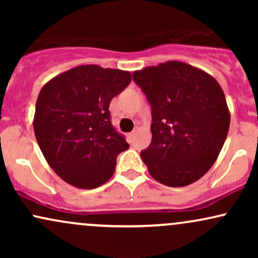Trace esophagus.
Wrapping results in <instances>:
<instances>
[{"mask_svg": "<svg viewBox=\"0 0 258 258\" xmlns=\"http://www.w3.org/2000/svg\"><path fill=\"white\" fill-rule=\"evenodd\" d=\"M135 136H136V131H132V132H130L128 135H127V137H128V139H131V141H132V139L135 138Z\"/></svg>", "mask_w": 258, "mask_h": 258, "instance_id": "obj_1", "label": "esophagus"}]
</instances>
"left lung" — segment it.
<instances>
[{
	"instance_id": "8db88e82",
	"label": "left lung",
	"mask_w": 258,
	"mask_h": 258,
	"mask_svg": "<svg viewBox=\"0 0 258 258\" xmlns=\"http://www.w3.org/2000/svg\"><path fill=\"white\" fill-rule=\"evenodd\" d=\"M133 80L152 105V143L141 153L150 176L167 186L197 182L215 164L229 130L220 84L178 60L136 70Z\"/></svg>"
}]
</instances>
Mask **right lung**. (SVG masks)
<instances>
[{
	"label": "right lung",
	"mask_w": 258,
	"mask_h": 258,
	"mask_svg": "<svg viewBox=\"0 0 258 258\" xmlns=\"http://www.w3.org/2000/svg\"><path fill=\"white\" fill-rule=\"evenodd\" d=\"M130 72L80 65L49 80L36 100L34 131L44 159L70 185L94 189L115 172L130 148L110 122L111 99L131 82Z\"/></svg>",
	"instance_id": "right-lung-1"
}]
</instances>
